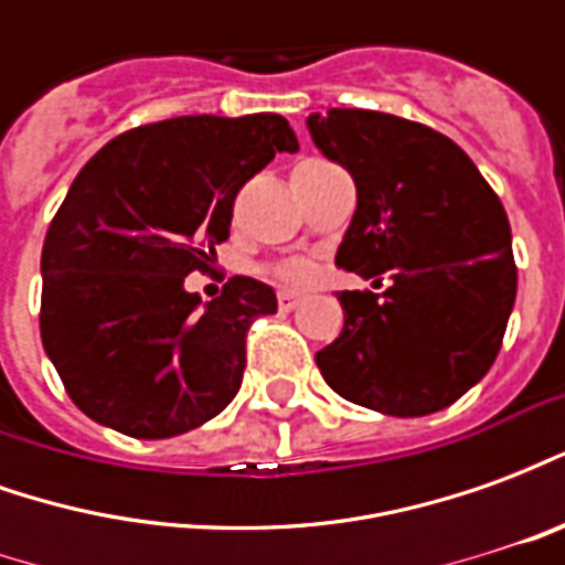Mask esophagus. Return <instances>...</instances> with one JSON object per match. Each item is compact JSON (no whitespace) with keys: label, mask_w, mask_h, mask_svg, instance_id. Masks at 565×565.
<instances>
[{"label":"esophagus","mask_w":565,"mask_h":565,"mask_svg":"<svg viewBox=\"0 0 565 565\" xmlns=\"http://www.w3.org/2000/svg\"><path fill=\"white\" fill-rule=\"evenodd\" d=\"M299 299H302V296L294 294V290H281V294H278V308H281V311H294V308L299 306Z\"/></svg>","instance_id":"34e87169"}]
</instances>
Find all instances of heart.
<instances>
[{
    "label": "heart",
    "instance_id": "1",
    "mask_svg": "<svg viewBox=\"0 0 565 565\" xmlns=\"http://www.w3.org/2000/svg\"><path fill=\"white\" fill-rule=\"evenodd\" d=\"M311 263L308 259H281V263H275V266H269V275L271 278H278V281L284 284H306L308 278H311Z\"/></svg>",
    "mask_w": 565,
    "mask_h": 565
}]
</instances>
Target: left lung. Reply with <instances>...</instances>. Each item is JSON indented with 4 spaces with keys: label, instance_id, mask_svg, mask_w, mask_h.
<instances>
[{
    "label": "left lung",
    "instance_id": "8db88e82",
    "mask_svg": "<svg viewBox=\"0 0 565 565\" xmlns=\"http://www.w3.org/2000/svg\"><path fill=\"white\" fill-rule=\"evenodd\" d=\"M311 139L356 184L335 266L387 271L384 294L342 290L344 330L318 351L348 403L424 417L457 403L493 366L518 294L502 202L460 145L405 117L330 108Z\"/></svg>",
    "mask_w": 565,
    "mask_h": 565
}]
</instances>
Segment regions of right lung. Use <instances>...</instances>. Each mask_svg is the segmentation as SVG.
I'll return each mask as SVG.
<instances>
[{
    "mask_svg": "<svg viewBox=\"0 0 565 565\" xmlns=\"http://www.w3.org/2000/svg\"><path fill=\"white\" fill-rule=\"evenodd\" d=\"M299 148L281 115H190L117 136L68 186L42 247V344L81 412L132 438L221 415L242 387L266 284L235 275L199 308L238 190Z\"/></svg>",
    "mask_w": 565,
    "mask_h": 565,
    "instance_id": "1",
    "label": "right lung"
}]
</instances>
